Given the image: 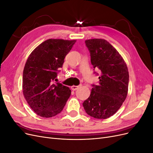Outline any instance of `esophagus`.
Instances as JSON below:
<instances>
[{"label": "esophagus", "mask_w": 153, "mask_h": 153, "mask_svg": "<svg viewBox=\"0 0 153 153\" xmlns=\"http://www.w3.org/2000/svg\"><path fill=\"white\" fill-rule=\"evenodd\" d=\"M79 87H80V85H78V86H76V85H73V86H71V89L73 90V91H76V90H77L78 88H79Z\"/></svg>", "instance_id": "1"}]
</instances>
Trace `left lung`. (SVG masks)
Here are the masks:
<instances>
[{
    "instance_id": "1",
    "label": "left lung",
    "mask_w": 153,
    "mask_h": 153,
    "mask_svg": "<svg viewBox=\"0 0 153 153\" xmlns=\"http://www.w3.org/2000/svg\"><path fill=\"white\" fill-rule=\"evenodd\" d=\"M85 42L92 65L101 74L98 84L92 85L90 96L84 101L83 106L90 116L107 119L117 112L126 98L128 67L117 50L106 40L91 39Z\"/></svg>"
}]
</instances>
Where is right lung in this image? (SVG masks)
Listing matches in <instances>:
<instances>
[{
  "label": "right lung",
  "mask_w": 153,
  "mask_h": 153,
  "mask_svg": "<svg viewBox=\"0 0 153 153\" xmlns=\"http://www.w3.org/2000/svg\"><path fill=\"white\" fill-rule=\"evenodd\" d=\"M76 40L49 39L38 46L23 72V93L30 107L42 117L61 113L71 95L68 87L56 81L59 68Z\"/></svg>",
  "instance_id": "1"
}]
</instances>
